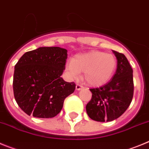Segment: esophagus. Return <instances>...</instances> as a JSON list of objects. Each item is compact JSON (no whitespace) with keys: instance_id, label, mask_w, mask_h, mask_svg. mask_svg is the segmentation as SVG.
Instances as JSON below:
<instances>
[{"instance_id":"34e87169","label":"esophagus","mask_w":149,"mask_h":149,"mask_svg":"<svg viewBox=\"0 0 149 149\" xmlns=\"http://www.w3.org/2000/svg\"><path fill=\"white\" fill-rule=\"evenodd\" d=\"M82 88H83V86H81V84H76V89L77 90V91H79V90L82 89Z\"/></svg>"}]
</instances>
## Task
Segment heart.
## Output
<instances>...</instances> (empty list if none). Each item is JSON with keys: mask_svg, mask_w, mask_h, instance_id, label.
<instances>
[{"mask_svg": "<svg viewBox=\"0 0 149 149\" xmlns=\"http://www.w3.org/2000/svg\"><path fill=\"white\" fill-rule=\"evenodd\" d=\"M117 61L113 55L101 51L78 54L67 63L70 76L76 79L84 72L83 79L91 86H100L108 82L114 74Z\"/></svg>", "mask_w": 149, "mask_h": 149, "instance_id": "heart-1", "label": "heart"}]
</instances>
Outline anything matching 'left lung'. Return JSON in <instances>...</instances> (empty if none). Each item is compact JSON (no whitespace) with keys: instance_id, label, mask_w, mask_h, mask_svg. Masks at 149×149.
<instances>
[{"instance_id":"left-lung-1","label":"left lung","mask_w":149,"mask_h":149,"mask_svg":"<svg viewBox=\"0 0 149 149\" xmlns=\"http://www.w3.org/2000/svg\"><path fill=\"white\" fill-rule=\"evenodd\" d=\"M112 51L117 59L116 73L107 84L90 89L92 97L86 105L89 117L97 122L119 118L128 109L133 98V70L123 53Z\"/></svg>"}]
</instances>
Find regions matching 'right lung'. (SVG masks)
<instances>
[{
  "label": "right lung",
  "mask_w": 149,
  "mask_h": 149,
  "mask_svg": "<svg viewBox=\"0 0 149 149\" xmlns=\"http://www.w3.org/2000/svg\"><path fill=\"white\" fill-rule=\"evenodd\" d=\"M67 52L58 47H39L25 53L15 66V99L29 116L54 117L62 109L65 98L74 92L75 83L61 77Z\"/></svg>",
  "instance_id": "add662e5"
}]
</instances>
